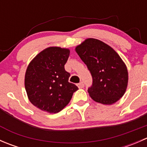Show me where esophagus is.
Instances as JSON below:
<instances>
[{"mask_svg": "<svg viewBox=\"0 0 147 147\" xmlns=\"http://www.w3.org/2000/svg\"><path fill=\"white\" fill-rule=\"evenodd\" d=\"M77 85H78V87H79L80 89H81V88H83V87H84V83H83L82 82H81L78 83V84H77Z\"/></svg>", "mask_w": 147, "mask_h": 147, "instance_id": "obj_1", "label": "esophagus"}]
</instances>
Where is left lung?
<instances>
[{"mask_svg": "<svg viewBox=\"0 0 147 147\" xmlns=\"http://www.w3.org/2000/svg\"><path fill=\"white\" fill-rule=\"evenodd\" d=\"M92 77L88 92L94 101L112 105L124 95L128 84L125 63L112 47L100 40L87 38L75 47Z\"/></svg>", "mask_w": 147, "mask_h": 147, "instance_id": "8db88e82", "label": "left lung"}]
</instances>
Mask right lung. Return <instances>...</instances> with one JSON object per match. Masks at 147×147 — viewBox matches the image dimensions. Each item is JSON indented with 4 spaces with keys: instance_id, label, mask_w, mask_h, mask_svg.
Returning a JSON list of instances; mask_svg holds the SVG:
<instances>
[{
    "instance_id": "right-lung-1",
    "label": "right lung",
    "mask_w": 147,
    "mask_h": 147,
    "mask_svg": "<svg viewBox=\"0 0 147 147\" xmlns=\"http://www.w3.org/2000/svg\"><path fill=\"white\" fill-rule=\"evenodd\" d=\"M69 49L49 47L38 53L28 65L25 87L30 102L42 111L57 113L67 106L78 90L68 82L70 74L65 65Z\"/></svg>"
}]
</instances>
